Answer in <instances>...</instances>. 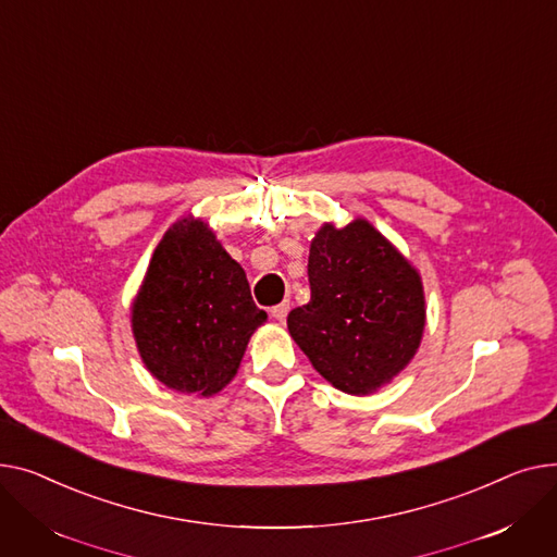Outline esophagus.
Returning <instances> with one entry per match:
<instances>
[{"mask_svg":"<svg viewBox=\"0 0 557 557\" xmlns=\"http://www.w3.org/2000/svg\"><path fill=\"white\" fill-rule=\"evenodd\" d=\"M270 312H272V317H274L276 321H281V323H283V321H285V317H287V312H289V301H283V304L274 306Z\"/></svg>","mask_w":557,"mask_h":557,"instance_id":"1","label":"esophagus"}]
</instances>
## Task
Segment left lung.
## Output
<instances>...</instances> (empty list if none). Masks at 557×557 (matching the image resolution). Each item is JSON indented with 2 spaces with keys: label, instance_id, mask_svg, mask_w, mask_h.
Instances as JSON below:
<instances>
[{
  "label": "left lung",
  "instance_id": "8db88e82",
  "mask_svg": "<svg viewBox=\"0 0 557 557\" xmlns=\"http://www.w3.org/2000/svg\"><path fill=\"white\" fill-rule=\"evenodd\" d=\"M308 281L310 304L287 314V331L321 377L369 396L407 369L428 321L422 278L369 220L323 222Z\"/></svg>",
  "mask_w": 557,
  "mask_h": 557
}]
</instances>
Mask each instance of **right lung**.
Returning <instances> with one entry per match:
<instances>
[{
  "label": "right lung",
  "instance_id": "right-lung-1",
  "mask_svg": "<svg viewBox=\"0 0 557 557\" xmlns=\"http://www.w3.org/2000/svg\"><path fill=\"white\" fill-rule=\"evenodd\" d=\"M265 321L245 270L193 215L163 234L129 308L137 350L152 377L200 398L236 377L253 331Z\"/></svg>",
  "mask_w": 557,
  "mask_h": 557
}]
</instances>
